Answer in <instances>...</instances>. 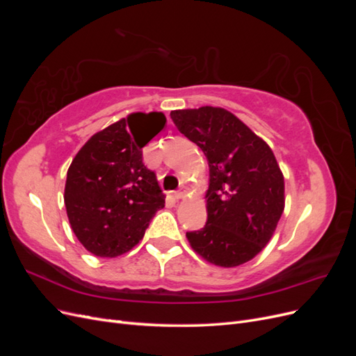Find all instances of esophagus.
Listing matches in <instances>:
<instances>
[{"instance_id": "obj_1", "label": "esophagus", "mask_w": 356, "mask_h": 356, "mask_svg": "<svg viewBox=\"0 0 356 356\" xmlns=\"http://www.w3.org/2000/svg\"><path fill=\"white\" fill-rule=\"evenodd\" d=\"M172 196H174V199L179 200V199H182V197H184V196H186V191H182V190L174 191V193H172Z\"/></svg>"}]
</instances>
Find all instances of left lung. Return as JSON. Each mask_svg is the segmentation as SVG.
<instances>
[{
	"mask_svg": "<svg viewBox=\"0 0 356 356\" xmlns=\"http://www.w3.org/2000/svg\"><path fill=\"white\" fill-rule=\"evenodd\" d=\"M178 131L208 159V220L187 232L193 250L221 267L250 261L270 241L284 212V175L261 138L222 108L170 113Z\"/></svg>",
	"mask_w": 356,
	"mask_h": 356,
	"instance_id": "1",
	"label": "left lung"
}]
</instances>
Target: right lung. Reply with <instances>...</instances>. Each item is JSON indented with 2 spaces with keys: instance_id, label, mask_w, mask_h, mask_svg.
I'll list each match as a JSON object with an SVG mask.
<instances>
[{
  "instance_id": "add662e5",
  "label": "right lung",
  "mask_w": 356,
  "mask_h": 356,
  "mask_svg": "<svg viewBox=\"0 0 356 356\" xmlns=\"http://www.w3.org/2000/svg\"><path fill=\"white\" fill-rule=\"evenodd\" d=\"M161 113L131 114L95 134L67 174L65 207L72 232L96 257L122 255L144 238L165 207L143 147L165 127Z\"/></svg>"
}]
</instances>
